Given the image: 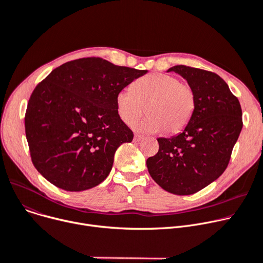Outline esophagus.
<instances>
[{"instance_id":"34e87169","label":"esophagus","mask_w":263,"mask_h":263,"mask_svg":"<svg viewBox=\"0 0 263 263\" xmlns=\"http://www.w3.org/2000/svg\"><path fill=\"white\" fill-rule=\"evenodd\" d=\"M142 139H143V136H141V135H139V134H136L135 135V137H134V140L135 141H141L142 140Z\"/></svg>"}]
</instances>
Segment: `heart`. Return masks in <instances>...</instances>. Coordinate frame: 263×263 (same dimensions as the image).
I'll use <instances>...</instances> for the list:
<instances>
[{"mask_svg": "<svg viewBox=\"0 0 263 263\" xmlns=\"http://www.w3.org/2000/svg\"><path fill=\"white\" fill-rule=\"evenodd\" d=\"M196 105L193 88L177 77L163 73L147 74L137 80L132 89H122L116 97L120 119L130 125L146 107L147 116L135 127L145 133L174 134L187 126Z\"/></svg>", "mask_w": 263, "mask_h": 263, "instance_id": "b5f03b06", "label": "heart"}]
</instances>
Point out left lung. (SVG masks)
<instances>
[{
  "label": "left lung",
  "instance_id": "8db88e82",
  "mask_svg": "<svg viewBox=\"0 0 263 263\" xmlns=\"http://www.w3.org/2000/svg\"><path fill=\"white\" fill-rule=\"evenodd\" d=\"M195 93L194 114L184 129L158 138L159 151L146 160L152 178L173 194L190 195L218 179L226 170L241 133L242 109L223 79L210 71L175 66Z\"/></svg>",
  "mask_w": 263,
  "mask_h": 263
}]
</instances>
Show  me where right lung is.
Here are the masks:
<instances>
[{
  "mask_svg": "<svg viewBox=\"0 0 263 263\" xmlns=\"http://www.w3.org/2000/svg\"><path fill=\"white\" fill-rule=\"evenodd\" d=\"M146 72L100 57L72 60L53 70L33 91L25 114L37 171L72 192L105 180L117 148L134 138L117 112V93Z\"/></svg>",
  "mask_w": 263,
  "mask_h": 263,
  "instance_id": "obj_1",
  "label": "right lung"
}]
</instances>
